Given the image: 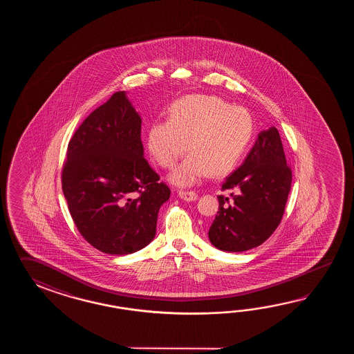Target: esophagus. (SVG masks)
I'll return each mask as SVG.
<instances>
[{
    "mask_svg": "<svg viewBox=\"0 0 354 354\" xmlns=\"http://www.w3.org/2000/svg\"><path fill=\"white\" fill-rule=\"evenodd\" d=\"M178 195L185 201H195V200H197V194L195 191H180Z\"/></svg>",
    "mask_w": 354,
    "mask_h": 354,
    "instance_id": "34e87169",
    "label": "esophagus"
}]
</instances>
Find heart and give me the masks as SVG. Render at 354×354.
I'll return each instance as SVG.
<instances>
[{
  "label": "heart",
  "mask_w": 354,
  "mask_h": 354,
  "mask_svg": "<svg viewBox=\"0 0 354 354\" xmlns=\"http://www.w3.org/2000/svg\"><path fill=\"white\" fill-rule=\"evenodd\" d=\"M254 134L247 109L216 96L191 95L174 101L168 120L156 121L147 131V148L162 168H172L192 151L171 176L178 186H191L206 174L224 176L239 165Z\"/></svg>",
  "instance_id": "b5f03b06"
}]
</instances>
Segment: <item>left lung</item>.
<instances>
[{
	"mask_svg": "<svg viewBox=\"0 0 354 354\" xmlns=\"http://www.w3.org/2000/svg\"><path fill=\"white\" fill-rule=\"evenodd\" d=\"M291 182L279 130L261 131L244 163L223 182L221 191L227 196H218V215L209 229L211 244L225 252L261 245L282 220Z\"/></svg>",
	"mask_w": 354,
	"mask_h": 354,
	"instance_id": "left-lung-1",
	"label": "left lung"
}]
</instances>
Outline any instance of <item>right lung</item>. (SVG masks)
Wrapping results in <instances>:
<instances>
[{"instance_id": "add662e5", "label": "right lung", "mask_w": 354, "mask_h": 354, "mask_svg": "<svg viewBox=\"0 0 354 354\" xmlns=\"http://www.w3.org/2000/svg\"><path fill=\"white\" fill-rule=\"evenodd\" d=\"M142 119L124 91L83 120L68 143L62 188L78 232L107 254L148 245L171 189L144 158Z\"/></svg>"}]
</instances>
